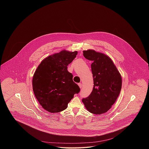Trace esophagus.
Wrapping results in <instances>:
<instances>
[{
  "label": "esophagus",
  "mask_w": 149,
  "mask_h": 149,
  "mask_svg": "<svg viewBox=\"0 0 149 149\" xmlns=\"http://www.w3.org/2000/svg\"><path fill=\"white\" fill-rule=\"evenodd\" d=\"M78 85H79V87H80V88H81V87H82V84H81V83H79Z\"/></svg>",
  "instance_id": "esophagus-1"
}]
</instances>
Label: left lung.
Instances as JSON below:
<instances>
[{
  "instance_id": "obj_1",
  "label": "left lung",
  "mask_w": 149,
  "mask_h": 149,
  "mask_svg": "<svg viewBox=\"0 0 149 149\" xmlns=\"http://www.w3.org/2000/svg\"><path fill=\"white\" fill-rule=\"evenodd\" d=\"M86 59L92 61L91 70L93 88L83 102L86 109L92 113H106L115 103L122 88V77L111 59L104 54L93 50L83 51Z\"/></svg>"
}]
</instances>
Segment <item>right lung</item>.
Here are the masks:
<instances>
[{
  "mask_svg": "<svg viewBox=\"0 0 149 149\" xmlns=\"http://www.w3.org/2000/svg\"><path fill=\"white\" fill-rule=\"evenodd\" d=\"M77 52L63 50L45 58L36 69L33 78V89L43 108L51 113L65 109L80 89L73 81L67 70Z\"/></svg>",
  "mask_w": 149,
  "mask_h": 149,
  "instance_id": "1",
  "label": "right lung"
}]
</instances>
